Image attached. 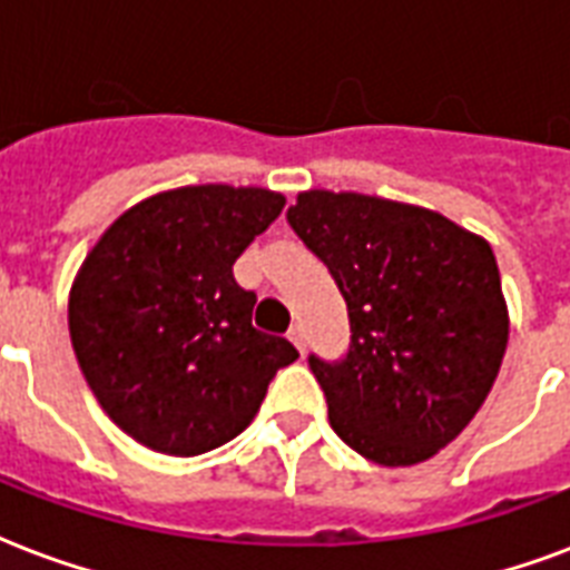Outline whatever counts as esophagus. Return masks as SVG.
<instances>
[{
  "label": "esophagus",
  "instance_id": "1",
  "mask_svg": "<svg viewBox=\"0 0 570 570\" xmlns=\"http://www.w3.org/2000/svg\"><path fill=\"white\" fill-rule=\"evenodd\" d=\"M289 341H293L295 346H298V353H304V350H307V328L295 323L293 328H289Z\"/></svg>",
  "mask_w": 570,
  "mask_h": 570
}]
</instances>
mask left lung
Masks as SVG:
<instances>
[{"label": "left lung", "instance_id": "left-lung-1", "mask_svg": "<svg viewBox=\"0 0 570 570\" xmlns=\"http://www.w3.org/2000/svg\"><path fill=\"white\" fill-rule=\"evenodd\" d=\"M286 220L350 316L343 358L307 355L334 433L380 466L433 458L475 419L505 355L490 245L430 208L364 194L304 190Z\"/></svg>", "mask_w": 570, "mask_h": 570}]
</instances>
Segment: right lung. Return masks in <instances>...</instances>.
<instances>
[{
  "instance_id": "right-lung-1",
  "label": "right lung",
  "mask_w": 570,
  "mask_h": 570,
  "mask_svg": "<svg viewBox=\"0 0 570 570\" xmlns=\"http://www.w3.org/2000/svg\"><path fill=\"white\" fill-rule=\"evenodd\" d=\"M263 188L194 185L128 208L86 256L68 325L104 412L146 449L194 458L254 421L298 350L254 328L233 263L281 215Z\"/></svg>"
}]
</instances>
